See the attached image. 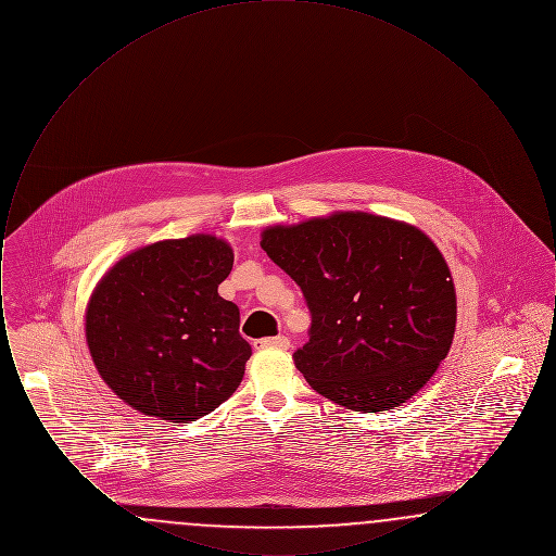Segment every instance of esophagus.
Wrapping results in <instances>:
<instances>
[{
	"label": "esophagus",
	"instance_id": "obj_1",
	"mask_svg": "<svg viewBox=\"0 0 556 556\" xmlns=\"http://www.w3.org/2000/svg\"><path fill=\"white\" fill-rule=\"evenodd\" d=\"M254 348H279V350H288L290 340L286 336H275V338H265V340H256Z\"/></svg>",
	"mask_w": 556,
	"mask_h": 556
}]
</instances>
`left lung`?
<instances>
[{
	"instance_id": "obj_1",
	"label": "left lung",
	"mask_w": 556,
	"mask_h": 556,
	"mask_svg": "<svg viewBox=\"0 0 556 556\" xmlns=\"http://www.w3.org/2000/svg\"><path fill=\"white\" fill-rule=\"evenodd\" d=\"M261 245L308 304V342L293 363L320 396L350 410H390L446 358L456 291L442 252L417 227L336 212L268 227Z\"/></svg>"
}]
</instances>
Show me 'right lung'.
<instances>
[{
  "label": "right lung",
  "instance_id": "add662e5",
  "mask_svg": "<svg viewBox=\"0 0 556 556\" xmlns=\"http://www.w3.org/2000/svg\"><path fill=\"white\" fill-rule=\"evenodd\" d=\"M231 268V245L198 233L139 248L108 270L87 304L85 338L116 396L187 424L238 390L252 348L238 306L218 295Z\"/></svg>",
  "mask_w": 556,
  "mask_h": 556
}]
</instances>
